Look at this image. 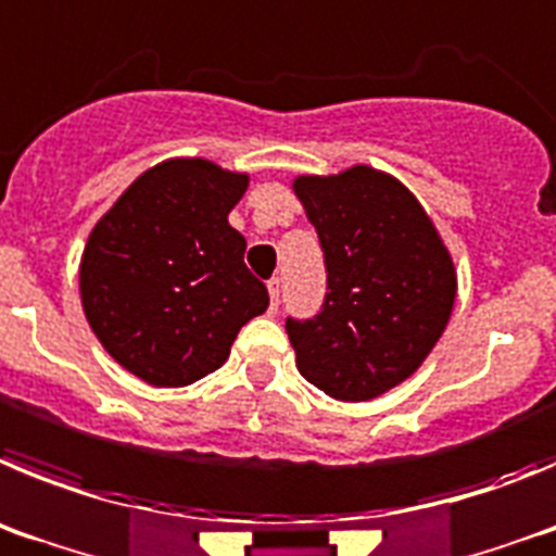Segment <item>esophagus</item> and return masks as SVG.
Masks as SVG:
<instances>
[{
    "label": "esophagus",
    "mask_w": 556,
    "mask_h": 556,
    "mask_svg": "<svg viewBox=\"0 0 556 556\" xmlns=\"http://www.w3.org/2000/svg\"><path fill=\"white\" fill-rule=\"evenodd\" d=\"M268 296H271V309L279 307V279L271 277L268 279Z\"/></svg>",
    "instance_id": "1"
}]
</instances>
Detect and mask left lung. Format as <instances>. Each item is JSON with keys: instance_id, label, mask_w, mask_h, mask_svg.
<instances>
[{"instance_id": "obj_1", "label": "left lung", "mask_w": 556, "mask_h": 556, "mask_svg": "<svg viewBox=\"0 0 556 556\" xmlns=\"http://www.w3.org/2000/svg\"><path fill=\"white\" fill-rule=\"evenodd\" d=\"M293 191L327 266L321 313L285 321L299 374L340 402L382 396L418 371L452 318V254L418 199L371 166L296 177Z\"/></svg>"}]
</instances>
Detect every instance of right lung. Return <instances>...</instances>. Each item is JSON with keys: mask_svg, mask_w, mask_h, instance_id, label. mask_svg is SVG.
Returning a JSON list of instances; mask_svg holds the SVG:
<instances>
[{"mask_svg": "<svg viewBox=\"0 0 556 556\" xmlns=\"http://www.w3.org/2000/svg\"><path fill=\"white\" fill-rule=\"evenodd\" d=\"M249 174L202 157L149 168L91 229L79 263L85 318L104 352L154 388L222 368L232 340L266 313L268 290L243 263L227 216Z\"/></svg>", "mask_w": 556, "mask_h": 556, "instance_id": "right-lung-1", "label": "right lung"}]
</instances>
